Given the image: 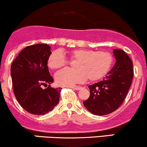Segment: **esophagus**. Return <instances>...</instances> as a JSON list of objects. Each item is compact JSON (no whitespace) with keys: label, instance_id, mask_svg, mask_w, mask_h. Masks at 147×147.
<instances>
[{"label":"esophagus","instance_id":"esophagus-1","mask_svg":"<svg viewBox=\"0 0 147 147\" xmlns=\"http://www.w3.org/2000/svg\"><path fill=\"white\" fill-rule=\"evenodd\" d=\"M72 88L75 89V90H81V89H82V86H75V87H72Z\"/></svg>","mask_w":147,"mask_h":147}]
</instances>
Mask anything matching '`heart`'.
I'll use <instances>...</instances> for the list:
<instances>
[{
    "instance_id": "b5f03b06",
    "label": "heart",
    "mask_w": 147,
    "mask_h": 147,
    "mask_svg": "<svg viewBox=\"0 0 147 147\" xmlns=\"http://www.w3.org/2000/svg\"><path fill=\"white\" fill-rule=\"evenodd\" d=\"M72 61H76L75 70L64 69L57 72L55 82L62 86H73L84 82L99 80L109 72L113 63V57L109 52L89 49H75L68 52ZM66 64L63 53L59 50L53 51L48 57V66L52 70L59 69Z\"/></svg>"
}]
</instances>
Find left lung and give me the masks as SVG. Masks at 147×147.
Instances as JSON below:
<instances>
[{
	"label": "left lung",
	"instance_id": "obj_1",
	"mask_svg": "<svg viewBox=\"0 0 147 147\" xmlns=\"http://www.w3.org/2000/svg\"><path fill=\"white\" fill-rule=\"evenodd\" d=\"M116 62L101 82L90 85V97L83 104L96 115H105L116 111L124 102L133 77V63L127 54L113 49Z\"/></svg>",
	"mask_w": 147,
	"mask_h": 147
}]
</instances>
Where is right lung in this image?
<instances>
[{
  "instance_id": "add662e5",
  "label": "right lung",
  "mask_w": 147,
  "mask_h": 147,
  "mask_svg": "<svg viewBox=\"0 0 147 147\" xmlns=\"http://www.w3.org/2000/svg\"><path fill=\"white\" fill-rule=\"evenodd\" d=\"M51 48L48 44L29 45L23 49L11 65L14 93L25 111L41 115L51 111L59 101L61 88H52L54 79L48 67ZM42 85L49 86L43 89Z\"/></svg>"
}]
</instances>
